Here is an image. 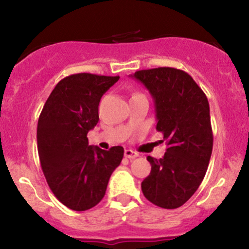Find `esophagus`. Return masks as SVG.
<instances>
[{"instance_id":"34e87169","label":"esophagus","mask_w":249,"mask_h":249,"mask_svg":"<svg viewBox=\"0 0 249 249\" xmlns=\"http://www.w3.org/2000/svg\"><path fill=\"white\" fill-rule=\"evenodd\" d=\"M124 156L128 159H133V158H136V157H138V153L134 152L133 150H130V148H127V150H125Z\"/></svg>"}]
</instances>
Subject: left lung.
Returning <instances> with one entry per match:
<instances>
[{
  "instance_id": "8db88e82",
  "label": "left lung",
  "mask_w": 249,
  "mask_h": 249,
  "mask_svg": "<svg viewBox=\"0 0 249 249\" xmlns=\"http://www.w3.org/2000/svg\"><path fill=\"white\" fill-rule=\"evenodd\" d=\"M131 77L152 96L156 128L167 145L164 158L147 157L151 173L142 180V191L157 206L178 208L198 190L212 154L207 97L187 72L174 68L141 70Z\"/></svg>"
}]
</instances>
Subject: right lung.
I'll return each instance as SVG.
<instances>
[{"label": "right lung", "mask_w": 249, "mask_h": 249, "mask_svg": "<svg viewBox=\"0 0 249 249\" xmlns=\"http://www.w3.org/2000/svg\"><path fill=\"white\" fill-rule=\"evenodd\" d=\"M118 79L85 72L65 77L39 115L37 148L43 173L56 198L70 210L96 206L122 162V146L105 151L89 145L87 137L99 121L102 96Z\"/></svg>", "instance_id": "right-lung-1"}]
</instances>
